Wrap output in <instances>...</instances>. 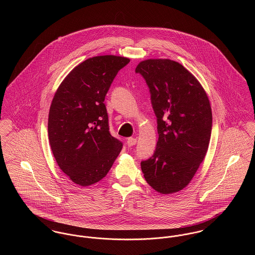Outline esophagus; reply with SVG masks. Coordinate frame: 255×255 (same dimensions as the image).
Here are the masks:
<instances>
[{
    "mask_svg": "<svg viewBox=\"0 0 255 255\" xmlns=\"http://www.w3.org/2000/svg\"><path fill=\"white\" fill-rule=\"evenodd\" d=\"M136 142H137V140H136V138H133V137H129V138H128V141H127V143H128V145L129 146H133L136 144Z\"/></svg>",
    "mask_w": 255,
    "mask_h": 255,
    "instance_id": "1",
    "label": "esophagus"
}]
</instances>
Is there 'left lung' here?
<instances>
[{
	"instance_id": "1",
	"label": "left lung",
	"mask_w": 255,
	"mask_h": 255,
	"mask_svg": "<svg viewBox=\"0 0 255 255\" xmlns=\"http://www.w3.org/2000/svg\"><path fill=\"white\" fill-rule=\"evenodd\" d=\"M135 73L145 79L157 118L159 138L141 162L148 184L162 194L178 192L192 180L211 137L212 111L199 81L178 62L149 59Z\"/></svg>"
}]
</instances>
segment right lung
Wrapping results in <instances>:
<instances>
[{
  "mask_svg": "<svg viewBox=\"0 0 255 255\" xmlns=\"http://www.w3.org/2000/svg\"><path fill=\"white\" fill-rule=\"evenodd\" d=\"M129 59L113 55L87 59L76 66L57 89L48 134L60 169L81 186L101 181L123 143L109 131L105 96L119 71Z\"/></svg>",
  "mask_w": 255,
  "mask_h": 255,
  "instance_id": "obj_1",
  "label": "right lung"
}]
</instances>
